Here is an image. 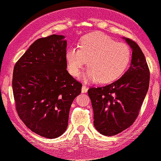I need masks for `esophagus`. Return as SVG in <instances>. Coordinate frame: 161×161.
Here are the masks:
<instances>
[{
    "instance_id": "1",
    "label": "esophagus",
    "mask_w": 161,
    "mask_h": 161,
    "mask_svg": "<svg viewBox=\"0 0 161 161\" xmlns=\"http://www.w3.org/2000/svg\"><path fill=\"white\" fill-rule=\"evenodd\" d=\"M87 87L85 85H82V93H87Z\"/></svg>"
}]
</instances>
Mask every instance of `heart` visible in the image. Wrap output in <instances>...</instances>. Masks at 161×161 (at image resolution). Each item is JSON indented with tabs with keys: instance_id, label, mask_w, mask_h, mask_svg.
<instances>
[{
	"instance_id": "obj_1",
	"label": "heart",
	"mask_w": 161,
	"mask_h": 161,
	"mask_svg": "<svg viewBox=\"0 0 161 161\" xmlns=\"http://www.w3.org/2000/svg\"><path fill=\"white\" fill-rule=\"evenodd\" d=\"M67 66L73 76H78L87 63L85 81L106 84L117 79L127 68L131 50L124 43H117L105 34L93 32L85 36L79 48L70 47L65 53Z\"/></svg>"
}]
</instances>
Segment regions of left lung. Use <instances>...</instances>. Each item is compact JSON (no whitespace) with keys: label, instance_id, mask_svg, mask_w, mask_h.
Listing matches in <instances>:
<instances>
[{"label":"left lung","instance_id":"8db88e82","mask_svg":"<svg viewBox=\"0 0 161 161\" xmlns=\"http://www.w3.org/2000/svg\"><path fill=\"white\" fill-rule=\"evenodd\" d=\"M132 50L131 65L119 79L87 91L93 110V125L102 135L114 136L135 121L149 86L145 56L135 42L123 38Z\"/></svg>","mask_w":161,"mask_h":161}]
</instances>
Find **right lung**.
<instances>
[{
  "instance_id": "1",
  "label": "right lung",
  "mask_w": 161,
  "mask_h": 161,
  "mask_svg": "<svg viewBox=\"0 0 161 161\" xmlns=\"http://www.w3.org/2000/svg\"><path fill=\"white\" fill-rule=\"evenodd\" d=\"M64 38L54 34L36 40L13 70L18 116L32 131L50 139L66 131L71 104L82 90L67 70Z\"/></svg>"
}]
</instances>
